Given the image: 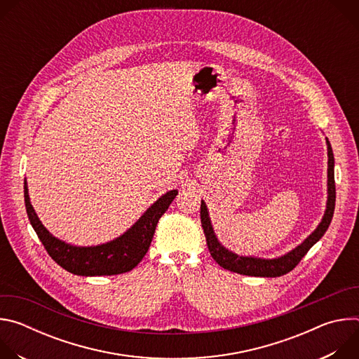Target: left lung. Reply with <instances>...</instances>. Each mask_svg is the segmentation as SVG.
Returning <instances> with one entry per match:
<instances>
[{
	"instance_id": "left-lung-1",
	"label": "left lung",
	"mask_w": 359,
	"mask_h": 359,
	"mask_svg": "<svg viewBox=\"0 0 359 359\" xmlns=\"http://www.w3.org/2000/svg\"><path fill=\"white\" fill-rule=\"evenodd\" d=\"M327 149H328V182H327L328 197H327V209L323 216V220L318 224V227L301 244H298L295 248H292L287 254L281 255V257L262 259V257H254V255H240L226 248L216 237L212 222H210V216L208 212V206L206 203L201 200V204H200L201 226L204 230V236H206L208 247L212 257L220 267L233 273L251 276V277H280L290 273L301 262V259L306 254V251H309L325 234L334 216V209H335L334 153L328 139H327Z\"/></svg>"
}]
</instances>
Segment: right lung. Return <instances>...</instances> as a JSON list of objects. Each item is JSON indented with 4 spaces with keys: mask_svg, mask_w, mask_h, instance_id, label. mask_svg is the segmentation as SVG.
Here are the masks:
<instances>
[{
    "mask_svg": "<svg viewBox=\"0 0 359 359\" xmlns=\"http://www.w3.org/2000/svg\"><path fill=\"white\" fill-rule=\"evenodd\" d=\"M176 196L177 190H170L161 196L130 229L115 240L105 244L79 247L57 238L43 227L29 201L27 180L24 182L28 219L50 259L67 271L83 277L115 276L135 269L149 250L159 219L169 209Z\"/></svg>",
    "mask_w": 359,
    "mask_h": 359,
    "instance_id": "right-lung-1",
    "label": "right lung"
}]
</instances>
